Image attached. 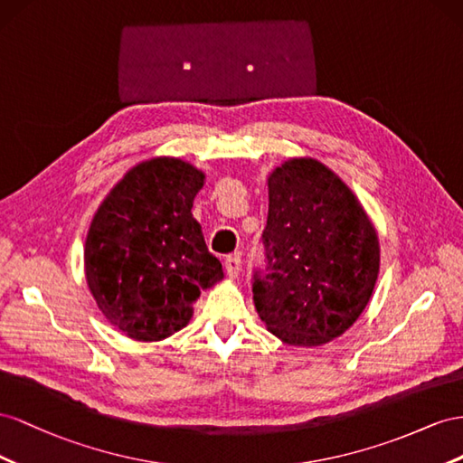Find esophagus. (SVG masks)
Returning a JSON list of instances; mask_svg holds the SVG:
<instances>
[{
  "label": "esophagus",
  "mask_w": 463,
  "mask_h": 463,
  "mask_svg": "<svg viewBox=\"0 0 463 463\" xmlns=\"http://www.w3.org/2000/svg\"><path fill=\"white\" fill-rule=\"evenodd\" d=\"M241 269H242V258H241V254H232L227 260H224V273H227L231 279H234V277H239Z\"/></svg>",
  "instance_id": "34e87169"
}]
</instances>
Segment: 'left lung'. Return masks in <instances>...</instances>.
I'll use <instances>...</instances> for the list:
<instances>
[{"label":"left lung","mask_w":463,"mask_h":463,"mask_svg":"<svg viewBox=\"0 0 463 463\" xmlns=\"http://www.w3.org/2000/svg\"><path fill=\"white\" fill-rule=\"evenodd\" d=\"M261 244L254 305L288 345H322L366 308L380 268L378 236L351 190L322 163L293 158L273 170Z\"/></svg>","instance_id":"obj_1"}]
</instances>
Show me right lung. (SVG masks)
I'll return each instance as SVG.
<instances>
[{
	"mask_svg": "<svg viewBox=\"0 0 463 463\" xmlns=\"http://www.w3.org/2000/svg\"><path fill=\"white\" fill-rule=\"evenodd\" d=\"M203 175L178 158L131 168L99 207L85 242L87 283L107 320L137 341L186 326L202 290L222 279L192 217Z\"/></svg>",
	"mask_w": 463,
	"mask_h": 463,
	"instance_id": "1",
	"label": "right lung"
}]
</instances>
